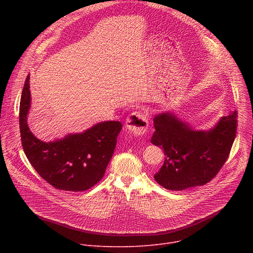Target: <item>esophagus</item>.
<instances>
[{"instance_id": "esophagus-1", "label": "esophagus", "mask_w": 253, "mask_h": 253, "mask_svg": "<svg viewBox=\"0 0 253 253\" xmlns=\"http://www.w3.org/2000/svg\"><path fill=\"white\" fill-rule=\"evenodd\" d=\"M148 115L143 111L133 112L126 121V128L136 135H143L147 131Z\"/></svg>"}]
</instances>
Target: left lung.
Instances as JSON below:
<instances>
[{
    "instance_id": "8db88e82",
    "label": "left lung",
    "mask_w": 253,
    "mask_h": 253,
    "mask_svg": "<svg viewBox=\"0 0 253 253\" xmlns=\"http://www.w3.org/2000/svg\"><path fill=\"white\" fill-rule=\"evenodd\" d=\"M151 142L164 150V163L154 175L168 190L202 186L226 162L237 130V113L222 117L209 131H194L174 115H156Z\"/></svg>"
}]
</instances>
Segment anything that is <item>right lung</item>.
I'll return each instance as SVG.
<instances>
[{"mask_svg": "<svg viewBox=\"0 0 253 253\" xmlns=\"http://www.w3.org/2000/svg\"><path fill=\"white\" fill-rule=\"evenodd\" d=\"M29 76L24 84L19 123L24 152L38 174L53 187L65 191L90 189L103 178L114 153L119 121L99 123L84 133L70 134L54 142L36 138L27 124L30 109Z\"/></svg>", "mask_w": 253, "mask_h": 253, "instance_id": "obj_1", "label": "right lung"}]
</instances>
